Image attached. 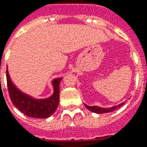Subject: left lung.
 Here are the masks:
<instances>
[{
    "instance_id": "1",
    "label": "left lung",
    "mask_w": 147,
    "mask_h": 147,
    "mask_svg": "<svg viewBox=\"0 0 147 147\" xmlns=\"http://www.w3.org/2000/svg\"><path fill=\"white\" fill-rule=\"evenodd\" d=\"M124 104V103H121L117 106H114L113 108H99L98 106H88L85 104L86 108H87L88 110H90V112H93L95 113H99V114H102V113H111L113 112L115 110H117V108H121L122 105Z\"/></svg>"
}]
</instances>
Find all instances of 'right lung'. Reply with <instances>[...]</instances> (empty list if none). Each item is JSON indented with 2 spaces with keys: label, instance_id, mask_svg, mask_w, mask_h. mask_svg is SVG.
I'll use <instances>...</instances> for the list:
<instances>
[{
  "label": "right lung",
  "instance_id": "add662e5",
  "mask_svg": "<svg viewBox=\"0 0 147 147\" xmlns=\"http://www.w3.org/2000/svg\"><path fill=\"white\" fill-rule=\"evenodd\" d=\"M7 86L13 104L26 116L33 118H48L57 110L60 98V82L62 78L53 81L54 93L48 99H37L24 94L13 84L6 70Z\"/></svg>",
  "mask_w": 147,
  "mask_h": 147
}]
</instances>
